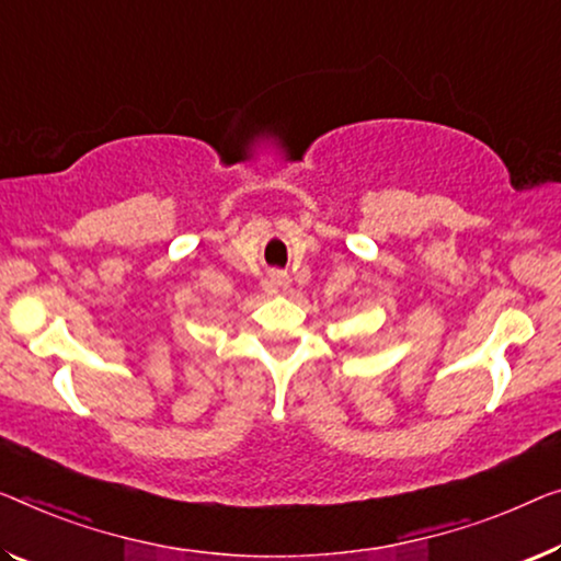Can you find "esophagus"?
Segmentation results:
<instances>
[{
  "label": "esophagus",
  "mask_w": 561,
  "mask_h": 561,
  "mask_svg": "<svg viewBox=\"0 0 561 561\" xmlns=\"http://www.w3.org/2000/svg\"><path fill=\"white\" fill-rule=\"evenodd\" d=\"M274 287H289V277L284 272H272Z\"/></svg>",
  "instance_id": "34e87169"
}]
</instances>
